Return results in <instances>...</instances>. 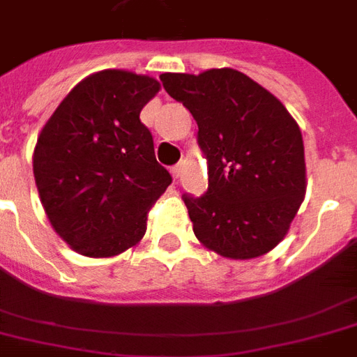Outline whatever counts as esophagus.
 <instances>
[{
	"instance_id": "esophagus-1",
	"label": "esophagus",
	"mask_w": 357,
	"mask_h": 357,
	"mask_svg": "<svg viewBox=\"0 0 357 357\" xmlns=\"http://www.w3.org/2000/svg\"><path fill=\"white\" fill-rule=\"evenodd\" d=\"M183 170H185L183 162H178L176 167H172V176H174V178H176V179L181 178V174H183Z\"/></svg>"
}]
</instances>
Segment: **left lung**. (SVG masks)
I'll return each mask as SVG.
<instances>
[{
	"label": "left lung",
	"mask_w": 357,
	"mask_h": 357,
	"mask_svg": "<svg viewBox=\"0 0 357 357\" xmlns=\"http://www.w3.org/2000/svg\"><path fill=\"white\" fill-rule=\"evenodd\" d=\"M189 109L207 159L206 195H183L196 238L229 259L271 252L305 195L304 140L274 94L234 68L161 74Z\"/></svg>",
	"instance_id": "left-lung-1"
}]
</instances>
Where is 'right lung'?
Returning a JSON list of instances; mask_svg holds the SVG:
<instances>
[{
	"instance_id": "add662e5",
	"label": "right lung",
	"mask_w": 357,
	"mask_h": 357,
	"mask_svg": "<svg viewBox=\"0 0 357 357\" xmlns=\"http://www.w3.org/2000/svg\"><path fill=\"white\" fill-rule=\"evenodd\" d=\"M159 81L102 70L68 92L42 128L33 174L53 229L86 257H113L146 234L151 206L172 183L140 111Z\"/></svg>"
}]
</instances>
